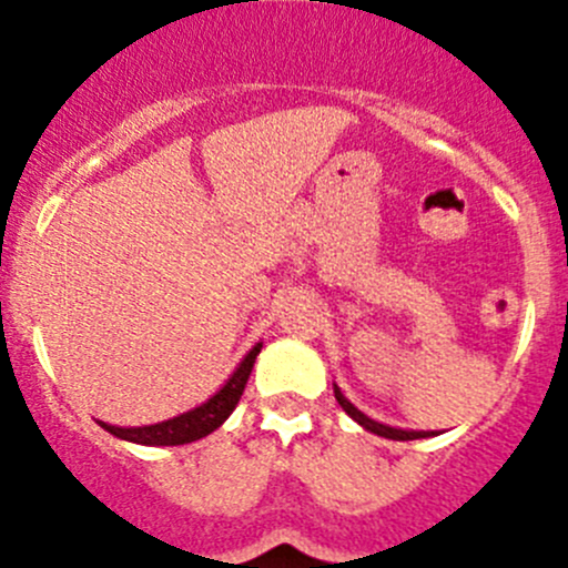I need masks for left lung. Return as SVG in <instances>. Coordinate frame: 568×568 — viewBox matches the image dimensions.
Returning <instances> with one entry per match:
<instances>
[{
	"instance_id": "left-lung-1",
	"label": "left lung",
	"mask_w": 568,
	"mask_h": 568,
	"mask_svg": "<svg viewBox=\"0 0 568 568\" xmlns=\"http://www.w3.org/2000/svg\"><path fill=\"white\" fill-rule=\"evenodd\" d=\"M335 398H337V404L343 406V412H346V415H352L354 420H357L363 428H368L371 434H379V437H387V439H400V443H404V439H423V437H428V432H400V428H393V426H385V423L371 420L368 415H363V412H359L357 406H354L352 400H348L346 395L341 393V387H335Z\"/></svg>"
}]
</instances>
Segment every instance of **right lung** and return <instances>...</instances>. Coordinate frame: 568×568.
<instances>
[{
  "mask_svg": "<svg viewBox=\"0 0 568 568\" xmlns=\"http://www.w3.org/2000/svg\"><path fill=\"white\" fill-rule=\"evenodd\" d=\"M257 354H261V343H257L247 357H244V363L239 365L236 374L227 379V385L222 387L214 398H209L203 406L186 412V415H178L173 420L156 423V426L118 428V426H109V423H101V428H106V432L114 434V437L129 439V443H140V445H186V443H194V439L209 437V434L216 432V428L231 417V412L236 409L239 398H242L244 387H247V379L252 374V365H255Z\"/></svg>",
  "mask_w": 568,
  "mask_h": 568,
  "instance_id": "right-lung-1",
  "label": "right lung"
}]
</instances>
